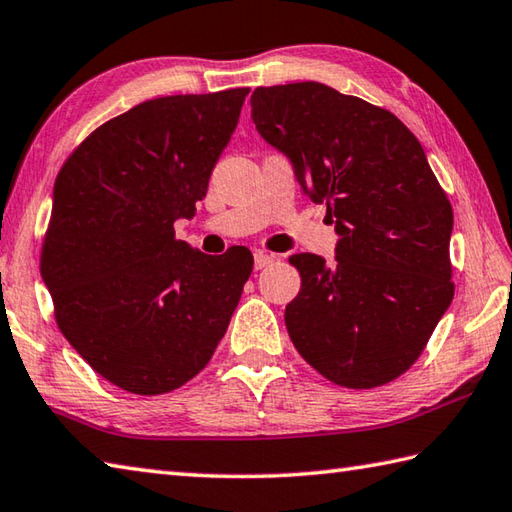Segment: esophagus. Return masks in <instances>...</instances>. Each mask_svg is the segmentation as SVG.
<instances>
[{
	"label": "esophagus",
	"mask_w": 512,
	"mask_h": 512,
	"mask_svg": "<svg viewBox=\"0 0 512 512\" xmlns=\"http://www.w3.org/2000/svg\"><path fill=\"white\" fill-rule=\"evenodd\" d=\"M273 255H268V253H264V250H257L255 253V268L257 270H262V268H266L270 262H273Z\"/></svg>",
	"instance_id": "34e87169"
}]
</instances>
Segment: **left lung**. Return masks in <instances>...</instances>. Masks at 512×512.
<instances>
[{
    "label": "left lung",
    "mask_w": 512,
    "mask_h": 512,
    "mask_svg": "<svg viewBox=\"0 0 512 512\" xmlns=\"http://www.w3.org/2000/svg\"><path fill=\"white\" fill-rule=\"evenodd\" d=\"M257 133L339 235L335 262L290 257L286 328L330 382L375 388L415 364L453 302V208L417 137L384 108L319 82L255 88Z\"/></svg>",
    "instance_id": "1"
}]
</instances>
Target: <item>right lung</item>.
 Segmentation results:
<instances>
[{
	"label": "right lung",
	"mask_w": 512,
	"mask_h": 512,
	"mask_svg": "<svg viewBox=\"0 0 512 512\" xmlns=\"http://www.w3.org/2000/svg\"><path fill=\"white\" fill-rule=\"evenodd\" d=\"M248 88L157 97L86 137L59 170L42 279L59 330L135 395L186 384L213 357L253 270L250 250L175 239L235 133Z\"/></svg>",
	"instance_id": "right-lung-1"
}]
</instances>
